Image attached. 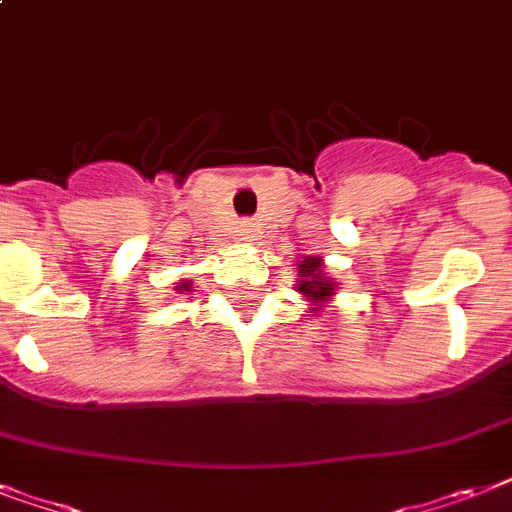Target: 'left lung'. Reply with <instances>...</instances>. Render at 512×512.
Segmentation results:
<instances>
[{"mask_svg":"<svg viewBox=\"0 0 512 512\" xmlns=\"http://www.w3.org/2000/svg\"><path fill=\"white\" fill-rule=\"evenodd\" d=\"M299 276H302V281L297 284V289L305 294V297L326 299L334 294V281H328L318 257H305L302 265H299Z\"/></svg>","mask_w":512,"mask_h":512,"instance_id":"obj_1","label":"left lung"}]
</instances>
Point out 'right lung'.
<instances>
[{"instance_id": "1", "label": "right lung", "mask_w": 512, "mask_h": 512, "mask_svg": "<svg viewBox=\"0 0 512 512\" xmlns=\"http://www.w3.org/2000/svg\"><path fill=\"white\" fill-rule=\"evenodd\" d=\"M186 286H189V284H181V286H178V289H181V292H186Z\"/></svg>"}]
</instances>
